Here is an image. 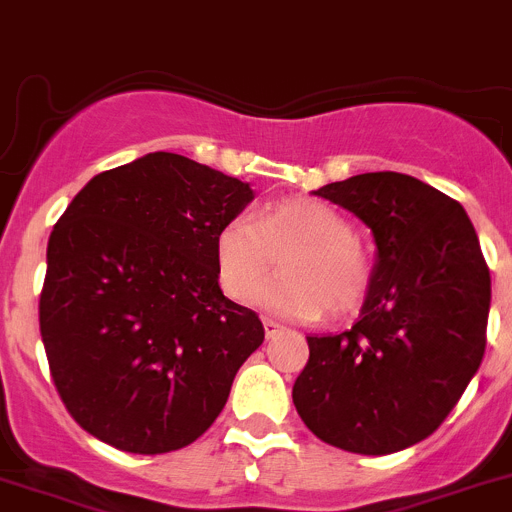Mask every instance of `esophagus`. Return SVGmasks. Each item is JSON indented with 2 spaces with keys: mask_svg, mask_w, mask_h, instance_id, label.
<instances>
[{
  "mask_svg": "<svg viewBox=\"0 0 512 512\" xmlns=\"http://www.w3.org/2000/svg\"><path fill=\"white\" fill-rule=\"evenodd\" d=\"M262 326H265V336L267 338H275L280 331H283V326H280V323H275V321H270V318H265V321H262Z\"/></svg>",
  "mask_w": 512,
  "mask_h": 512,
  "instance_id": "34e87169",
  "label": "esophagus"
}]
</instances>
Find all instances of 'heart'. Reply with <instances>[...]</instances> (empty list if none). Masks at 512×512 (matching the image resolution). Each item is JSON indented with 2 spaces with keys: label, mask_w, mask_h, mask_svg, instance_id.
<instances>
[{
  "label": "heart",
  "mask_w": 512,
  "mask_h": 512,
  "mask_svg": "<svg viewBox=\"0 0 512 512\" xmlns=\"http://www.w3.org/2000/svg\"><path fill=\"white\" fill-rule=\"evenodd\" d=\"M275 254L284 272L263 284ZM214 265L224 295L245 300L255 289L252 303L295 321H315L323 310L333 318L351 313L371 283L369 257L353 240V224L310 197L280 199L255 219H227L214 237Z\"/></svg>",
  "instance_id": "b5f03b06"
}]
</instances>
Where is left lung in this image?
<instances>
[{
	"instance_id": "obj_1",
	"label": "left lung",
	"mask_w": 512,
	"mask_h": 512,
	"mask_svg": "<svg viewBox=\"0 0 512 512\" xmlns=\"http://www.w3.org/2000/svg\"><path fill=\"white\" fill-rule=\"evenodd\" d=\"M374 234L376 262L348 331L308 336L293 386L305 427L356 455L427 439L455 409L485 353L490 270L460 202L396 171L313 191Z\"/></svg>"
}]
</instances>
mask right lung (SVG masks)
Listing matches in <instances>:
<instances>
[{
  "label": "right lung",
  "mask_w": 512,
  "mask_h": 512,
  "mask_svg": "<svg viewBox=\"0 0 512 512\" xmlns=\"http://www.w3.org/2000/svg\"><path fill=\"white\" fill-rule=\"evenodd\" d=\"M255 199L179 154L93 176L47 242L40 333L75 422L133 455L181 450L227 404L265 328L224 298L214 237Z\"/></svg>",
  "instance_id": "right-lung-1"
}]
</instances>
